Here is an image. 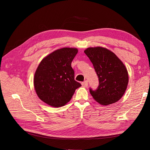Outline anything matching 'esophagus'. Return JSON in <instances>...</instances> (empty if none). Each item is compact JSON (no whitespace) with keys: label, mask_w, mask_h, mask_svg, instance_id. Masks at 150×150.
<instances>
[{"label":"esophagus","mask_w":150,"mask_h":150,"mask_svg":"<svg viewBox=\"0 0 150 150\" xmlns=\"http://www.w3.org/2000/svg\"><path fill=\"white\" fill-rule=\"evenodd\" d=\"M81 84H82V86H83V87H85V88L88 87V81H84V82H83L82 83H81Z\"/></svg>","instance_id":"34e87169"}]
</instances>
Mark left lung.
Returning <instances> with one entry per match:
<instances>
[{"label": "left lung", "instance_id": "obj_1", "mask_svg": "<svg viewBox=\"0 0 150 150\" xmlns=\"http://www.w3.org/2000/svg\"><path fill=\"white\" fill-rule=\"evenodd\" d=\"M84 53L93 63L99 79L96 90L89 88L91 96L103 105L119 101L128 83V71L123 63L112 52L104 47H89Z\"/></svg>", "mask_w": 150, "mask_h": 150}]
</instances>
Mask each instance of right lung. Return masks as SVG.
Returning <instances> with one entry per match:
<instances>
[{
  "label": "right lung",
  "instance_id": "obj_1",
  "mask_svg": "<svg viewBox=\"0 0 150 150\" xmlns=\"http://www.w3.org/2000/svg\"><path fill=\"white\" fill-rule=\"evenodd\" d=\"M76 48L64 47L51 53L40 62L35 72L34 85L38 97L52 107L69 102L81 84L74 80L71 62L78 53Z\"/></svg>",
  "mask_w": 150,
  "mask_h": 150
}]
</instances>
